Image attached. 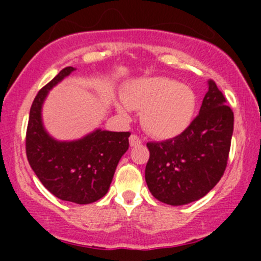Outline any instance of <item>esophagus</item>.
Wrapping results in <instances>:
<instances>
[{
	"label": "esophagus",
	"instance_id": "obj_1",
	"mask_svg": "<svg viewBox=\"0 0 261 261\" xmlns=\"http://www.w3.org/2000/svg\"><path fill=\"white\" fill-rule=\"evenodd\" d=\"M141 143H143V140H141L138 135H135V134H133V135L130 136V145L131 146H138V145H140Z\"/></svg>",
	"mask_w": 261,
	"mask_h": 261
}]
</instances>
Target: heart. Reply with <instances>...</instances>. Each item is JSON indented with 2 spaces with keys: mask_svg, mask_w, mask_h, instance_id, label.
Returning a JSON list of instances; mask_svg holds the SVG:
<instances>
[{
  "mask_svg": "<svg viewBox=\"0 0 261 261\" xmlns=\"http://www.w3.org/2000/svg\"><path fill=\"white\" fill-rule=\"evenodd\" d=\"M123 102L131 109L143 110L144 127L160 139L174 138L186 131L197 110L193 89L167 77L134 81L123 94Z\"/></svg>",
  "mask_w": 261,
  "mask_h": 261,
  "instance_id": "b5f03b06",
  "label": "heart"
}]
</instances>
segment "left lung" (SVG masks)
Here are the masks:
<instances>
[{"instance_id":"left-lung-1","label":"left lung","mask_w":261,"mask_h":261,"mask_svg":"<svg viewBox=\"0 0 261 261\" xmlns=\"http://www.w3.org/2000/svg\"><path fill=\"white\" fill-rule=\"evenodd\" d=\"M233 112L212 80L199 114L180 135L146 146L147 188L158 201L181 206L198 201L218 183L227 167Z\"/></svg>"}]
</instances>
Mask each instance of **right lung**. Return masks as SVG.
<instances>
[{
  "label": "right lung",
  "mask_w": 261,
  "mask_h": 261,
  "mask_svg": "<svg viewBox=\"0 0 261 261\" xmlns=\"http://www.w3.org/2000/svg\"><path fill=\"white\" fill-rule=\"evenodd\" d=\"M74 70H60L34 98L26 130V156L43 186L63 201L88 204L107 193L131 133L96 130L75 141H57L41 121V106L53 87Z\"/></svg>",
  "instance_id": "obj_1"
}]
</instances>
